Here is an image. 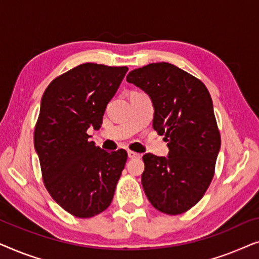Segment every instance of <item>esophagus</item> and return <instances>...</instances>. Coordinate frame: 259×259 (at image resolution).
<instances>
[{"mask_svg":"<svg viewBox=\"0 0 259 259\" xmlns=\"http://www.w3.org/2000/svg\"><path fill=\"white\" fill-rule=\"evenodd\" d=\"M127 154H128V158H131V159L140 158V154L137 153V152H133V151H128L127 152Z\"/></svg>","mask_w":259,"mask_h":259,"instance_id":"esophagus-1","label":"esophagus"}]
</instances>
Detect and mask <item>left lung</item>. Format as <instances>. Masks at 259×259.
Listing matches in <instances>:
<instances>
[{"label":"left lung","mask_w":259,"mask_h":259,"mask_svg":"<svg viewBox=\"0 0 259 259\" xmlns=\"http://www.w3.org/2000/svg\"><path fill=\"white\" fill-rule=\"evenodd\" d=\"M126 80L150 97L153 128L169 150L167 157H143L145 193L160 212L183 213L206 192L221 150L211 95L200 80L167 62L134 69Z\"/></svg>","instance_id":"left-lung-1"}]
</instances>
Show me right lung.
I'll use <instances>...</instances> for the list:
<instances>
[{
  "instance_id": "obj_1",
  "label": "right lung",
  "mask_w": 259,
  "mask_h": 259,
  "mask_svg": "<svg viewBox=\"0 0 259 259\" xmlns=\"http://www.w3.org/2000/svg\"><path fill=\"white\" fill-rule=\"evenodd\" d=\"M127 70L82 63L53 80L42 95L34 146L44 183L53 199L75 217L105 211L125 167V150H101L87 131L101 127Z\"/></svg>"
}]
</instances>
